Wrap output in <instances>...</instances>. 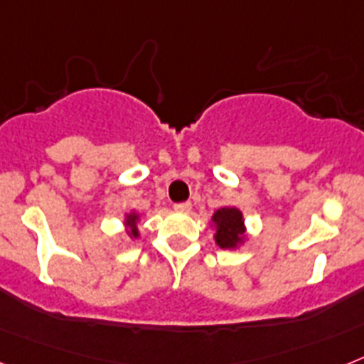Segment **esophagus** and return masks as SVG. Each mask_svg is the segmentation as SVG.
Here are the masks:
<instances>
[{
	"instance_id": "obj_1",
	"label": "esophagus",
	"mask_w": 364,
	"mask_h": 364,
	"mask_svg": "<svg viewBox=\"0 0 364 364\" xmlns=\"http://www.w3.org/2000/svg\"><path fill=\"white\" fill-rule=\"evenodd\" d=\"M173 209H176L177 213H188V210L192 209V203L191 201H181V203H176Z\"/></svg>"
}]
</instances>
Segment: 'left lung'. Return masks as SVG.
Wrapping results in <instances>:
<instances>
[{"instance_id":"obj_1","label":"left lung","mask_w":364,"mask_h":364,"mask_svg":"<svg viewBox=\"0 0 364 364\" xmlns=\"http://www.w3.org/2000/svg\"><path fill=\"white\" fill-rule=\"evenodd\" d=\"M216 224V244L220 248H235L242 240L244 222L242 213L235 207H224L213 215Z\"/></svg>"}]
</instances>
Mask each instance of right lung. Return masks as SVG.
Wrapping results in <instances>:
<instances>
[{"mask_svg":"<svg viewBox=\"0 0 364 364\" xmlns=\"http://www.w3.org/2000/svg\"><path fill=\"white\" fill-rule=\"evenodd\" d=\"M127 224L131 225V231H129V235L131 237H139V229H136V216L135 215H131V216H127Z\"/></svg>","mask_w":364,"mask_h":364,"instance_id":"right-lung-1","label":"right lung"}]
</instances>
